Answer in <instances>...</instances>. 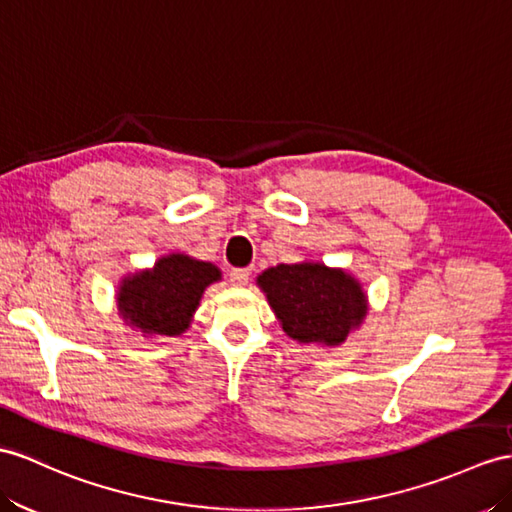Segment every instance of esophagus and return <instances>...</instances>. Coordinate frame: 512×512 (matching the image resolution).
<instances>
[{
  "label": "esophagus",
  "mask_w": 512,
  "mask_h": 512,
  "mask_svg": "<svg viewBox=\"0 0 512 512\" xmlns=\"http://www.w3.org/2000/svg\"><path fill=\"white\" fill-rule=\"evenodd\" d=\"M228 276H230V282H232V286H245V284L249 282V276H252V271H249V269H239V267H236V269H232V271L228 273Z\"/></svg>",
  "instance_id": "obj_1"
}]
</instances>
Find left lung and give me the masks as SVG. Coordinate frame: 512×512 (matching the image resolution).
Segmentation results:
<instances>
[{"label":"left lung","instance_id":"1","mask_svg":"<svg viewBox=\"0 0 512 512\" xmlns=\"http://www.w3.org/2000/svg\"><path fill=\"white\" fill-rule=\"evenodd\" d=\"M258 284L282 330L299 343L339 345L367 313L358 282L319 263L271 267Z\"/></svg>","mask_w":512,"mask_h":512}]
</instances>
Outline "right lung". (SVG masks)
Masks as SVG:
<instances>
[{
	"label": "right lung",
	"instance_id": "1",
	"mask_svg": "<svg viewBox=\"0 0 512 512\" xmlns=\"http://www.w3.org/2000/svg\"><path fill=\"white\" fill-rule=\"evenodd\" d=\"M221 278L215 265L184 254L160 258L152 271L136 273L119 293V313L145 334L176 336L189 328L204 289Z\"/></svg>",
	"mask_w": 512,
	"mask_h": 512
}]
</instances>
